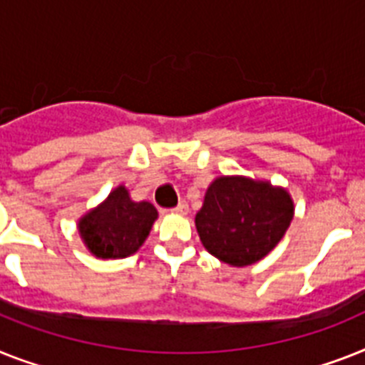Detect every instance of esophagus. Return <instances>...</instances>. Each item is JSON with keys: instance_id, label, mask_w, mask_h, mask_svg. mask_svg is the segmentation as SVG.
Listing matches in <instances>:
<instances>
[{"instance_id": "1", "label": "esophagus", "mask_w": 365, "mask_h": 365, "mask_svg": "<svg viewBox=\"0 0 365 365\" xmlns=\"http://www.w3.org/2000/svg\"><path fill=\"white\" fill-rule=\"evenodd\" d=\"M171 212H175V215H186L188 212V203L186 201H179L175 209H171Z\"/></svg>"}]
</instances>
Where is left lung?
<instances>
[{
    "mask_svg": "<svg viewBox=\"0 0 365 365\" xmlns=\"http://www.w3.org/2000/svg\"><path fill=\"white\" fill-rule=\"evenodd\" d=\"M293 215L285 188L248 177H218L207 188L195 227L209 254L231 267H248L276 248Z\"/></svg>",
    "mask_w": 365,
    "mask_h": 365,
    "instance_id": "left-lung-1",
    "label": "left lung"
}]
</instances>
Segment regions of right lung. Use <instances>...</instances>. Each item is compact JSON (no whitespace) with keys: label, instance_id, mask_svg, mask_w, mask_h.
Wrapping results in <instances>:
<instances>
[{"label":"right lung","instance_id":"add662e5","mask_svg":"<svg viewBox=\"0 0 365 365\" xmlns=\"http://www.w3.org/2000/svg\"><path fill=\"white\" fill-rule=\"evenodd\" d=\"M158 218L155 205L132 201L125 186H117L98 207L78 222L87 250L98 259H123L135 254Z\"/></svg>","mask_w":365,"mask_h":365}]
</instances>
